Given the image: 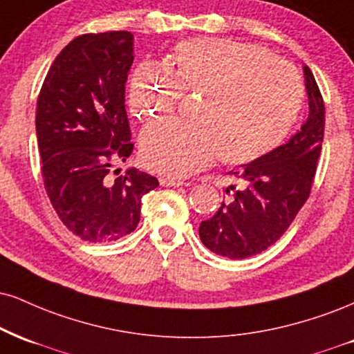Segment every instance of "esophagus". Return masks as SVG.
<instances>
[{
    "instance_id": "esophagus-1",
    "label": "esophagus",
    "mask_w": 354,
    "mask_h": 354,
    "mask_svg": "<svg viewBox=\"0 0 354 354\" xmlns=\"http://www.w3.org/2000/svg\"><path fill=\"white\" fill-rule=\"evenodd\" d=\"M160 185L161 186H173V188H178V186H188L189 183L176 180V178H161Z\"/></svg>"
}]
</instances>
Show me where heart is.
<instances>
[{
    "instance_id": "obj_1",
    "label": "heart",
    "mask_w": 354,
    "mask_h": 354,
    "mask_svg": "<svg viewBox=\"0 0 354 354\" xmlns=\"http://www.w3.org/2000/svg\"><path fill=\"white\" fill-rule=\"evenodd\" d=\"M165 69L140 64L127 87V104L138 118L169 113L183 92H201L198 122L166 118L142 133L143 163L165 176H189L218 155L229 165L261 158L290 133L304 104L299 72L249 42L185 39Z\"/></svg>"
}]
</instances>
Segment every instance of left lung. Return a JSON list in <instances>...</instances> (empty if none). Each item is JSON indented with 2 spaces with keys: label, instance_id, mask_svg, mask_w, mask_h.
<instances>
[{
  "label": "left lung",
  "instance_id": "8db88e82",
  "mask_svg": "<svg viewBox=\"0 0 354 354\" xmlns=\"http://www.w3.org/2000/svg\"><path fill=\"white\" fill-rule=\"evenodd\" d=\"M308 115L287 143L229 171L242 186H229L232 201L224 203L199 225V237L211 252L227 259L261 254L277 242L308 199L320 158L325 105L312 71L304 66Z\"/></svg>",
  "mask_w": 354,
  "mask_h": 354
}]
</instances>
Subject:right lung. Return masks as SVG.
<instances>
[{"instance_id":"1","label":"right lung","mask_w":354,"mask_h":354,"mask_svg":"<svg viewBox=\"0 0 354 354\" xmlns=\"http://www.w3.org/2000/svg\"><path fill=\"white\" fill-rule=\"evenodd\" d=\"M131 64V32L84 34L59 53L37 97L44 188L64 225L87 242L133 232L142 198L158 186L136 168L110 176L113 161L133 151L125 110Z\"/></svg>"}]
</instances>
